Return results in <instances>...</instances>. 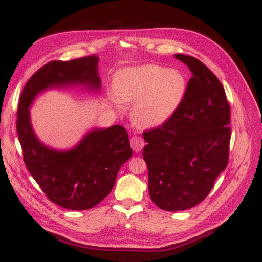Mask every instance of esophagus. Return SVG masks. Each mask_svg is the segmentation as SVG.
I'll return each instance as SVG.
<instances>
[{
    "label": "esophagus",
    "mask_w": 262,
    "mask_h": 262,
    "mask_svg": "<svg viewBox=\"0 0 262 262\" xmlns=\"http://www.w3.org/2000/svg\"><path fill=\"white\" fill-rule=\"evenodd\" d=\"M130 143H131V147L134 150V152H140V150L144 147V141L141 137L138 136H134L131 138L130 140Z\"/></svg>",
    "instance_id": "esophagus-1"
}]
</instances>
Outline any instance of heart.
Here are the masks:
<instances>
[{"instance_id": "b5f03b06", "label": "heart", "mask_w": 262, "mask_h": 262, "mask_svg": "<svg viewBox=\"0 0 262 262\" xmlns=\"http://www.w3.org/2000/svg\"><path fill=\"white\" fill-rule=\"evenodd\" d=\"M186 90L185 80L176 70L148 64L124 70L115 82V105L133 102L132 120L143 128L165 122L175 112Z\"/></svg>"}]
</instances>
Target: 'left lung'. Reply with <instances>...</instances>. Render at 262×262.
<instances>
[{"label":"left lung","mask_w":262,"mask_h":262,"mask_svg":"<svg viewBox=\"0 0 262 262\" xmlns=\"http://www.w3.org/2000/svg\"><path fill=\"white\" fill-rule=\"evenodd\" d=\"M192 77L167 121L143 133L148 192L165 211L193 208L204 200L228 163L231 109L219 78L193 57L175 54Z\"/></svg>","instance_id":"1"}]
</instances>
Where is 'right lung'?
<instances>
[{"mask_svg": "<svg viewBox=\"0 0 262 262\" xmlns=\"http://www.w3.org/2000/svg\"><path fill=\"white\" fill-rule=\"evenodd\" d=\"M82 86L98 92V58L51 61L29 78L20 95L16 129L29 172L48 199L69 210H89L112 191L117 173L132 156L122 125L93 129L70 149L45 145L36 136L29 108L39 94L51 89Z\"/></svg>", "mask_w": 262, "mask_h": 262, "instance_id": "1", "label": "right lung"}]
</instances>
